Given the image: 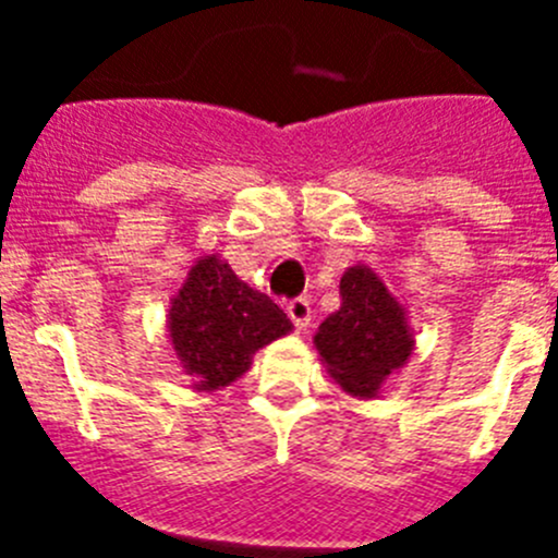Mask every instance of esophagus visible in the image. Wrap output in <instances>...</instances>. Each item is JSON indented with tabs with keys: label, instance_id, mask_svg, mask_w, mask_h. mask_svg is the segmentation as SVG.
Masks as SVG:
<instances>
[{
	"label": "esophagus",
	"instance_id": "1",
	"mask_svg": "<svg viewBox=\"0 0 558 558\" xmlns=\"http://www.w3.org/2000/svg\"><path fill=\"white\" fill-rule=\"evenodd\" d=\"M288 315L290 322L295 324V329L302 332V329H307L310 322H313V307H310L307 299H293V302H288Z\"/></svg>",
	"mask_w": 558,
	"mask_h": 558
}]
</instances>
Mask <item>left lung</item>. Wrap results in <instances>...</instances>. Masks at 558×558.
Listing matches in <instances>:
<instances>
[{
  "label": "left lung",
  "mask_w": 558,
  "mask_h": 558,
  "mask_svg": "<svg viewBox=\"0 0 558 558\" xmlns=\"http://www.w3.org/2000/svg\"><path fill=\"white\" fill-rule=\"evenodd\" d=\"M340 295V310L318 327L313 343L343 391L374 399L416 347L408 310L368 265L343 270Z\"/></svg>",
  "instance_id": "1"
}]
</instances>
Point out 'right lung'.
<instances>
[{"instance_id": "1", "label": "right lung", "mask_w": 558, "mask_h": 558, "mask_svg": "<svg viewBox=\"0 0 558 558\" xmlns=\"http://www.w3.org/2000/svg\"><path fill=\"white\" fill-rule=\"evenodd\" d=\"M293 329L268 295L248 288L223 256L206 254L192 265L170 299L167 332L172 352L195 391H220L243 377L254 354Z\"/></svg>"}]
</instances>
